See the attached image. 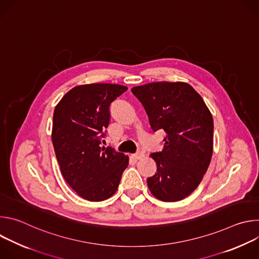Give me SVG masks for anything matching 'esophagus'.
Segmentation results:
<instances>
[{
	"label": "esophagus",
	"instance_id": "esophagus-1",
	"mask_svg": "<svg viewBox=\"0 0 259 259\" xmlns=\"http://www.w3.org/2000/svg\"><path fill=\"white\" fill-rule=\"evenodd\" d=\"M144 157V154L142 153V152H137L135 155H134V158L136 159V160H140V159H142Z\"/></svg>",
	"mask_w": 259,
	"mask_h": 259
}]
</instances>
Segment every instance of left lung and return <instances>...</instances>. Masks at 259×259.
Returning <instances> with one entry per match:
<instances>
[{
	"label": "left lung",
	"instance_id": "left-lung-1",
	"mask_svg": "<svg viewBox=\"0 0 259 259\" xmlns=\"http://www.w3.org/2000/svg\"><path fill=\"white\" fill-rule=\"evenodd\" d=\"M153 131L166 132L161 152L151 154L157 173L146 180L164 202L187 198L200 184L213 153V119L201 95L188 83L155 82L131 89Z\"/></svg>",
	"mask_w": 259,
	"mask_h": 259
}]
</instances>
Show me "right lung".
I'll use <instances>...</instances> for the list:
<instances>
[{
	"label": "right lung",
	"mask_w": 259,
	"mask_h": 259,
	"mask_svg": "<svg viewBox=\"0 0 259 259\" xmlns=\"http://www.w3.org/2000/svg\"><path fill=\"white\" fill-rule=\"evenodd\" d=\"M128 88L88 84L69 90L55 106L52 142L63 178L80 197L100 202L118 190L128 156L101 146L109 106Z\"/></svg>",
	"instance_id": "obj_1"
}]
</instances>
